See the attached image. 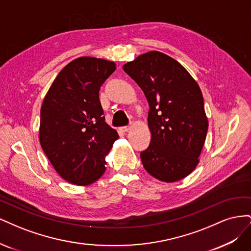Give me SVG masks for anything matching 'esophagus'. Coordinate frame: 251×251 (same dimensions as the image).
I'll use <instances>...</instances> for the list:
<instances>
[{"instance_id": "esophagus-1", "label": "esophagus", "mask_w": 251, "mask_h": 251, "mask_svg": "<svg viewBox=\"0 0 251 251\" xmlns=\"http://www.w3.org/2000/svg\"><path fill=\"white\" fill-rule=\"evenodd\" d=\"M130 130H131V126H121V127H119V131L123 132V133H126V132L130 131Z\"/></svg>"}]
</instances>
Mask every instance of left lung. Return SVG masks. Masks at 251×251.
Returning <instances> with one entry per match:
<instances>
[{
	"label": "left lung",
	"mask_w": 251,
	"mask_h": 251,
	"mask_svg": "<svg viewBox=\"0 0 251 251\" xmlns=\"http://www.w3.org/2000/svg\"><path fill=\"white\" fill-rule=\"evenodd\" d=\"M123 69L150 105L151 143L140 154L144 169L163 182L185 178L199 163L208 128L199 85L176 59L159 51L144 53Z\"/></svg>",
	"instance_id": "8db88e82"
}]
</instances>
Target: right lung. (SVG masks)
<instances>
[{
	"label": "right lung",
	"instance_id": "right-lung-1",
	"mask_svg": "<svg viewBox=\"0 0 251 251\" xmlns=\"http://www.w3.org/2000/svg\"><path fill=\"white\" fill-rule=\"evenodd\" d=\"M116 70L107 59L82 56L58 73L41 108L40 142L57 174L85 186L105 171V156L118 139L103 116L102 83Z\"/></svg>",
	"mask_w": 251,
	"mask_h": 251
}]
</instances>
